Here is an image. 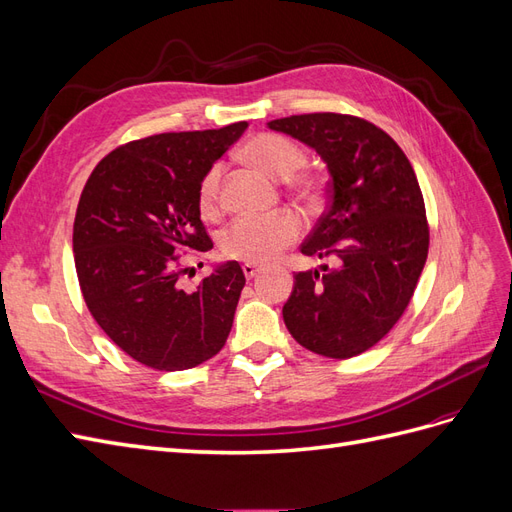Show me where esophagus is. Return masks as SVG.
<instances>
[{
  "label": "esophagus",
  "instance_id": "obj_1",
  "mask_svg": "<svg viewBox=\"0 0 512 512\" xmlns=\"http://www.w3.org/2000/svg\"><path fill=\"white\" fill-rule=\"evenodd\" d=\"M260 273V267L254 265V262H245L243 265V275L247 277V280H252V277H256Z\"/></svg>",
  "mask_w": 512,
  "mask_h": 512
}]
</instances>
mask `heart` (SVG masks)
Listing matches in <instances>:
<instances>
[{
  "instance_id": "1",
  "label": "heart",
  "mask_w": 512,
  "mask_h": 512,
  "mask_svg": "<svg viewBox=\"0 0 512 512\" xmlns=\"http://www.w3.org/2000/svg\"><path fill=\"white\" fill-rule=\"evenodd\" d=\"M247 164L260 168L271 179L286 181L292 190L307 196L318 190V179L299 170L305 164L301 145L280 134H258L241 151ZM198 207L205 218L222 209V168L211 166L198 183ZM301 222L294 213L282 211L271 218H239L222 232V252L245 262H269L299 237Z\"/></svg>"
}]
</instances>
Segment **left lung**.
<instances>
[{
	"instance_id": "left-lung-1",
	"label": "left lung",
	"mask_w": 512,
	"mask_h": 512,
	"mask_svg": "<svg viewBox=\"0 0 512 512\" xmlns=\"http://www.w3.org/2000/svg\"><path fill=\"white\" fill-rule=\"evenodd\" d=\"M267 128L314 149L331 177L329 209L301 254L337 265L294 273L286 329L307 350L350 359L393 329L425 267L429 228L414 168L389 134L359 117L292 115Z\"/></svg>"
}]
</instances>
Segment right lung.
<instances>
[{
	"label": "right lung",
	"instance_id": "add662e5",
	"mask_svg": "<svg viewBox=\"0 0 512 512\" xmlns=\"http://www.w3.org/2000/svg\"><path fill=\"white\" fill-rule=\"evenodd\" d=\"M247 121L168 132L123 145L94 168L74 218V265L91 316L134 361L181 371L218 354L245 286L237 260L215 265L192 292L177 280L181 247H213L198 183Z\"/></svg>",
	"mask_w": 512,
	"mask_h": 512
}]
</instances>
